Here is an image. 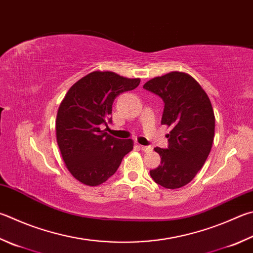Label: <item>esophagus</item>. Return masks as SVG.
Masks as SVG:
<instances>
[{
	"label": "esophagus",
	"instance_id": "34e87169",
	"mask_svg": "<svg viewBox=\"0 0 253 253\" xmlns=\"http://www.w3.org/2000/svg\"><path fill=\"white\" fill-rule=\"evenodd\" d=\"M141 150L145 151V153H150L153 150V147L151 146H141Z\"/></svg>",
	"mask_w": 253,
	"mask_h": 253
}]
</instances>
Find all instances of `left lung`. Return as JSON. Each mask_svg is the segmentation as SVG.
<instances>
[{"label":"left lung","instance_id":"obj_1","mask_svg":"<svg viewBox=\"0 0 253 253\" xmlns=\"http://www.w3.org/2000/svg\"><path fill=\"white\" fill-rule=\"evenodd\" d=\"M144 88L158 95L165 108L162 124L171 128L167 149L156 147L162 162L150 170L156 183L177 189L189 183L204 166L212 147L214 113L203 87L187 73L170 72L151 79Z\"/></svg>","mask_w":253,"mask_h":253}]
</instances>
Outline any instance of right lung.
<instances>
[{
	"instance_id": "right-lung-1",
	"label": "right lung",
	"mask_w": 253,
	"mask_h": 253,
	"mask_svg": "<svg viewBox=\"0 0 253 253\" xmlns=\"http://www.w3.org/2000/svg\"><path fill=\"white\" fill-rule=\"evenodd\" d=\"M139 83L114 72L95 71L68 89L58 107L56 140L66 168L80 182L90 187L105 182L132 150L131 139L115 138L102 129L112 123L114 99Z\"/></svg>"
}]
</instances>
